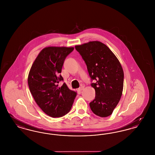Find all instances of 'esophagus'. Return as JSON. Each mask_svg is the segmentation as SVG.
I'll list each match as a JSON object with an SVG mask.
<instances>
[{
    "instance_id": "34e87169",
    "label": "esophagus",
    "mask_w": 155,
    "mask_h": 155,
    "mask_svg": "<svg viewBox=\"0 0 155 155\" xmlns=\"http://www.w3.org/2000/svg\"><path fill=\"white\" fill-rule=\"evenodd\" d=\"M84 89V86H81V87H79L78 90H79L80 91H82Z\"/></svg>"
}]
</instances>
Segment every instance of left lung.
<instances>
[{"instance_id":"left-lung-1","label":"left lung","mask_w":155,"mask_h":155,"mask_svg":"<svg viewBox=\"0 0 155 155\" xmlns=\"http://www.w3.org/2000/svg\"><path fill=\"white\" fill-rule=\"evenodd\" d=\"M87 64L95 89V98L89 103L93 113L100 117L111 115L120 99L124 73L116 56L100 41H90L75 47Z\"/></svg>"}]
</instances>
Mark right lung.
I'll return each instance as SVG.
<instances>
[{
    "mask_svg": "<svg viewBox=\"0 0 155 155\" xmlns=\"http://www.w3.org/2000/svg\"><path fill=\"white\" fill-rule=\"evenodd\" d=\"M73 47H49L42 50L31 66L28 85L37 105L52 118L61 117L70 111L77 93L70 90L60 74L65 59Z\"/></svg>",
    "mask_w": 155,
    "mask_h": 155,
    "instance_id": "obj_1",
    "label": "right lung"
}]
</instances>
